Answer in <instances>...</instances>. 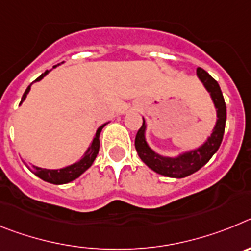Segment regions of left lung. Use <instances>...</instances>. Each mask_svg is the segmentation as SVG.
Segmentation results:
<instances>
[{"instance_id":"8db88e82","label":"left lung","mask_w":251,"mask_h":251,"mask_svg":"<svg viewBox=\"0 0 251 251\" xmlns=\"http://www.w3.org/2000/svg\"><path fill=\"white\" fill-rule=\"evenodd\" d=\"M196 74L206 88V90L210 93V97L214 101L217 114L216 124L212 129L211 136L206 139L202 146L181 153L177 157H165L154 152L148 146L147 141H146V128H147V126H146L145 119H143L142 127L137 132L134 146H136L139 158L145 162L151 170L162 175V176L172 177V178H183V177L195 174L196 171L200 170L210 161V158L217 152L221 142H223L226 123V104L224 100L220 85L203 69L197 68Z\"/></svg>"}]
</instances>
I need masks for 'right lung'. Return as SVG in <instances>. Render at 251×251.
<instances>
[{"label":"right lung","mask_w":251,"mask_h":251,"mask_svg":"<svg viewBox=\"0 0 251 251\" xmlns=\"http://www.w3.org/2000/svg\"><path fill=\"white\" fill-rule=\"evenodd\" d=\"M56 66L57 65H55L54 68H56ZM49 72H50V70H46V72L40 75V76L37 77L35 81L41 80L44 76H46V75H48ZM30 89H31V85H28L27 89L25 90V93H24V95H22V99H21V101H20V105H21L22 101L26 99V97H27ZM105 124H103V126H100V127L98 128V130H97V133H95L94 138H93L92 143H90L89 148H88V150H86V152L84 153V156L81 157V158L79 159L77 162L73 163V165L66 166V167H64V168H59V170H48V168L35 167V166L34 167H28L27 165L26 166H27L28 170H30L32 174H35L37 177H40V178L44 179V181H46V182L54 183V185H64V183L72 182V181H74L75 178H77V177L80 176L81 174H84V172H85V171L93 165L94 159L97 158V154H98V152H99V147H100L99 136H100L101 129H103Z\"/></svg>","instance_id":"obj_1"}]
</instances>
